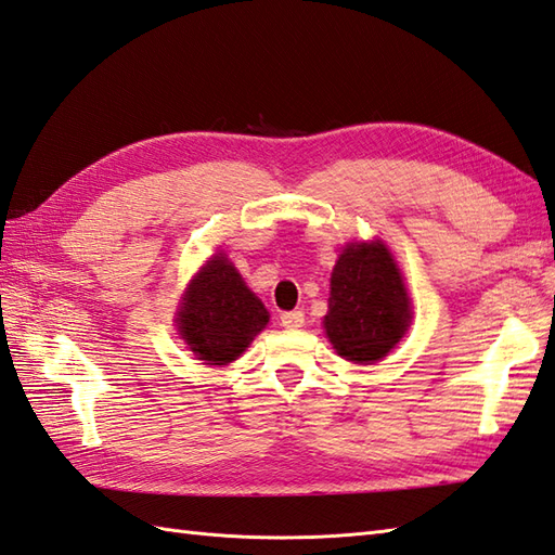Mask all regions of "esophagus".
Returning a JSON list of instances; mask_svg holds the SVG:
<instances>
[{"label": "esophagus", "mask_w": 555, "mask_h": 555, "mask_svg": "<svg viewBox=\"0 0 555 555\" xmlns=\"http://www.w3.org/2000/svg\"><path fill=\"white\" fill-rule=\"evenodd\" d=\"M305 324V312L302 309H293V312H283L281 314V326L283 328H300Z\"/></svg>", "instance_id": "esophagus-1"}]
</instances>
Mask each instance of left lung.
Masks as SVG:
<instances>
[{"mask_svg": "<svg viewBox=\"0 0 555 555\" xmlns=\"http://www.w3.org/2000/svg\"><path fill=\"white\" fill-rule=\"evenodd\" d=\"M411 324L409 295L390 250L350 243L331 274L326 336L338 354L357 364L378 362Z\"/></svg>", "mask_w": 555, "mask_h": 555, "instance_id": "8db88e82", "label": "left lung"}]
</instances>
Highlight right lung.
Here are the masks:
<instances>
[{
	"mask_svg": "<svg viewBox=\"0 0 555 555\" xmlns=\"http://www.w3.org/2000/svg\"><path fill=\"white\" fill-rule=\"evenodd\" d=\"M269 321L264 305L227 257L215 255L191 281L177 314L179 333L205 364H229Z\"/></svg>",
	"mask_w": 555,
	"mask_h": 555,
	"instance_id": "1",
	"label": "right lung"
}]
</instances>
